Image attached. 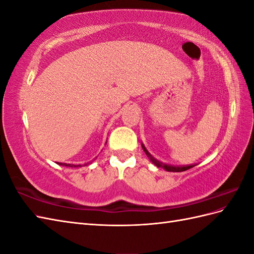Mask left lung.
I'll return each mask as SVG.
<instances>
[{
    "instance_id": "obj_1",
    "label": "left lung",
    "mask_w": 254,
    "mask_h": 254,
    "mask_svg": "<svg viewBox=\"0 0 254 254\" xmlns=\"http://www.w3.org/2000/svg\"><path fill=\"white\" fill-rule=\"evenodd\" d=\"M142 148H143V150L145 152V154L147 155V157L150 159V161H152V163L155 165V166H157V167H159V168H164L166 171H171V172H181V171H186V170H188V169H190V168H192V165L191 166H182V167H180V166H171V165H167V164H163V163H160L159 160H157V159H155L152 155L149 154V152L148 150L145 148V146H144V144H142Z\"/></svg>"
}]
</instances>
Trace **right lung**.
Segmentation results:
<instances>
[{"instance_id":"1","label":"right lung","mask_w":254,"mask_h":254,"mask_svg":"<svg viewBox=\"0 0 254 254\" xmlns=\"http://www.w3.org/2000/svg\"><path fill=\"white\" fill-rule=\"evenodd\" d=\"M59 165H62V166H66V167H80V165H71V164H63V163H58Z\"/></svg>"}]
</instances>
